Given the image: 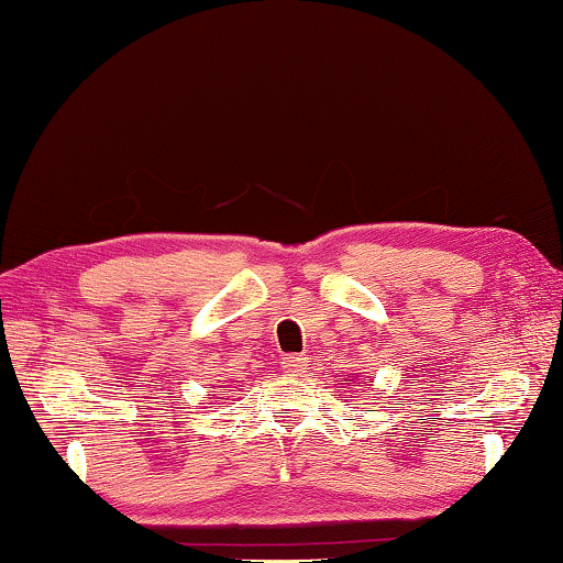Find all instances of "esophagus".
Wrapping results in <instances>:
<instances>
[{"instance_id": "esophagus-1", "label": "esophagus", "mask_w": 563, "mask_h": 563, "mask_svg": "<svg viewBox=\"0 0 563 563\" xmlns=\"http://www.w3.org/2000/svg\"><path fill=\"white\" fill-rule=\"evenodd\" d=\"M307 368H309V361L303 356H297V353H291V356L282 358V371L287 373V376H303Z\"/></svg>"}]
</instances>
